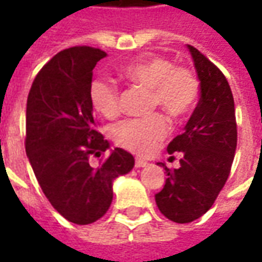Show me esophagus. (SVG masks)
Wrapping results in <instances>:
<instances>
[{"instance_id": "34e87169", "label": "esophagus", "mask_w": 262, "mask_h": 262, "mask_svg": "<svg viewBox=\"0 0 262 262\" xmlns=\"http://www.w3.org/2000/svg\"><path fill=\"white\" fill-rule=\"evenodd\" d=\"M135 165H136L137 168H142V167H146V165H147V161L143 159H136V161H135Z\"/></svg>"}]
</instances>
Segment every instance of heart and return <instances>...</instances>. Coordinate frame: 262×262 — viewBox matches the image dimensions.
<instances>
[{
  "label": "heart",
  "mask_w": 262,
  "mask_h": 262,
  "mask_svg": "<svg viewBox=\"0 0 262 262\" xmlns=\"http://www.w3.org/2000/svg\"><path fill=\"white\" fill-rule=\"evenodd\" d=\"M127 80L151 91V105L160 106L174 119H182L195 108L199 82L191 70L174 67L170 60L157 56L143 57L123 69ZM92 106L106 119L119 114V90L114 81L97 78L90 88ZM168 132L165 116L156 114L146 119H127L112 130L116 144L137 154H147Z\"/></svg>",
  "instance_id": "b5f03b06"
}]
</instances>
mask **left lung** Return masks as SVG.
I'll return each instance as SVG.
<instances>
[{
  "label": "left lung",
  "mask_w": 262,
  "mask_h": 262,
  "mask_svg": "<svg viewBox=\"0 0 262 262\" xmlns=\"http://www.w3.org/2000/svg\"><path fill=\"white\" fill-rule=\"evenodd\" d=\"M196 70L201 98L185 125L172 139L168 153H181L180 167L165 170L164 188L156 203L167 219L189 223L212 208L230 174L237 146L234 99L223 73L188 45Z\"/></svg>",
  "instance_id": "8db88e82"
}]
</instances>
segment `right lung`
I'll return each mask as SVG.
<instances>
[{"label":"right lung","instance_id":"obj_1","mask_svg":"<svg viewBox=\"0 0 262 262\" xmlns=\"http://www.w3.org/2000/svg\"><path fill=\"white\" fill-rule=\"evenodd\" d=\"M103 57L90 46L60 52L37 73L26 103V156L49 202L75 225L101 219L112 203L114 181L135 165L119 147L102 164L91 163L109 148L95 130L90 97L92 70Z\"/></svg>","mask_w":262,"mask_h":262}]
</instances>
